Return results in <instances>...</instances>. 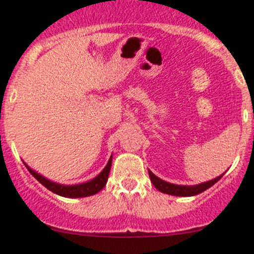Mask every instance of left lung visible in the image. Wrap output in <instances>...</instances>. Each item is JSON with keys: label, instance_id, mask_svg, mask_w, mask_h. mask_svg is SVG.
Listing matches in <instances>:
<instances>
[{"label": "left lung", "instance_id": "obj_1", "mask_svg": "<svg viewBox=\"0 0 254 254\" xmlns=\"http://www.w3.org/2000/svg\"><path fill=\"white\" fill-rule=\"evenodd\" d=\"M223 174L214 178V179H212V181L196 184V186H178V184H172L163 181V179L158 178L155 174H153V173L149 170V177H150L151 183H153V186L155 187L158 190L162 191V193L170 194V195H177V196H191V195H196V194L202 193V191L207 190L208 188L214 186V184L219 181L220 178L223 177Z\"/></svg>", "mask_w": 254, "mask_h": 254}]
</instances>
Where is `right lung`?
<instances>
[{"instance_id": "add662e5", "label": "right lung", "mask_w": 254, "mask_h": 254, "mask_svg": "<svg viewBox=\"0 0 254 254\" xmlns=\"http://www.w3.org/2000/svg\"><path fill=\"white\" fill-rule=\"evenodd\" d=\"M111 162H113V155L110 156V159H109L106 167L101 170V173L98 177H95L94 179H91V181L89 182H85V183L72 184V186H65V184H59L56 183V182L50 181V179L45 178L44 175H41L40 173L35 172L34 169H31L26 163H23V164L26 165L28 172L34 175L42 186L46 187L49 190H51L52 193H55L61 196H65V198H84V196H90L99 193V191L106 186L109 173H110Z\"/></svg>"}]
</instances>
